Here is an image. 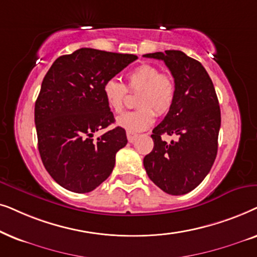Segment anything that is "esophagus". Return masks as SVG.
Listing matches in <instances>:
<instances>
[{
	"label": "esophagus",
	"mask_w": 257,
	"mask_h": 257,
	"mask_svg": "<svg viewBox=\"0 0 257 257\" xmlns=\"http://www.w3.org/2000/svg\"><path fill=\"white\" fill-rule=\"evenodd\" d=\"M136 138H138V135L134 134V133H129V132H126V139H128V141L131 142V143H132V142H134Z\"/></svg>",
	"instance_id": "1"
}]
</instances>
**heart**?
<instances>
[{
	"label": "heart",
	"mask_w": 257,
	"mask_h": 257,
	"mask_svg": "<svg viewBox=\"0 0 257 257\" xmlns=\"http://www.w3.org/2000/svg\"><path fill=\"white\" fill-rule=\"evenodd\" d=\"M128 89L139 91L136 97L138 109L124 112L116 119V124L129 133H140L148 129L155 121V111L163 115L170 110L175 101L176 85L174 78L152 64H141L126 75ZM104 100L112 111L118 114L123 110L126 96V87L116 78L104 82Z\"/></svg>",
	"instance_id": "b5f03b06"
}]
</instances>
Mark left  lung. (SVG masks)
I'll return each instance as SVG.
<instances>
[{
    "label": "left lung",
    "instance_id": "8db88e82",
    "mask_svg": "<svg viewBox=\"0 0 257 257\" xmlns=\"http://www.w3.org/2000/svg\"><path fill=\"white\" fill-rule=\"evenodd\" d=\"M162 60L176 85L173 107L153 131L154 148L143 159L149 179L164 193L183 195L210 172L217 154L221 111L211 78L198 61L180 50L143 55ZM162 135L176 136L163 142Z\"/></svg>",
    "mask_w": 257,
    "mask_h": 257
}]
</instances>
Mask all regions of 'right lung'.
<instances>
[{
    "mask_svg": "<svg viewBox=\"0 0 257 257\" xmlns=\"http://www.w3.org/2000/svg\"><path fill=\"white\" fill-rule=\"evenodd\" d=\"M138 59L133 54L81 48L60 56L44 76L35 103L39 152L49 175L66 189L83 194L110 175L115 155L128 142L104 100V82Z\"/></svg>",
    "mask_w": 257,
    "mask_h": 257,
    "instance_id": "right-lung-1",
    "label": "right lung"
}]
</instances>
